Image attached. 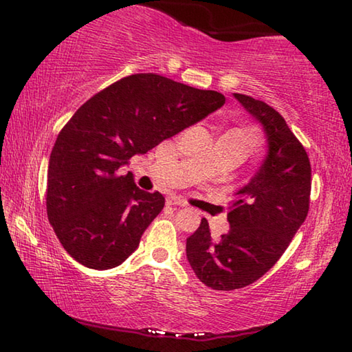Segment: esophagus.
Listing matches in <instances>:
<instances>
[{"mask_svg":"<svg viewBox=\"0 0 352 352\" xmlns=\"http://www.w3.org/2000/svg\"><path fill=\"white\" fill-rule=\"evenodd\" d=\"M168 205H172V206H186V200L178 197V195H169L168 197Z\"/></svg>","mask_w":352,"mask_h":352,"instance_id":"esophagus-1","label":"esophagus"}]
</instances>
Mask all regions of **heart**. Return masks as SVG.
<instances>
[{"mask_svg": "<svg viewBox=\"0 0 352 352\" xmlns=\"http://www.w3.org/2000/svg\"><path fill=\"white\" fill-rule=\"evenodd\" d=\"M223 136H228V138H233L236 141H239L241 144L245 146L248 151L250 148H254L259 144V135L253 127L250 126H243V127H234L226 132Z\"/></svg>", "mask_w": 352, "mask_h": 352, "instance_id": "b5f03b06", "label": "heart"}]
</instances>
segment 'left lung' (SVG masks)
<instances>
[{"instance_id": "left-lung-1", "label": "left lung", "mask_w": 352, "mask_h": 352, "mask_svg": "<svg viewBox=\"0 0 352 352\" xmlns=\"http://www.w3.org/2000/svg\"><path fill=\"white\" fill-rule=\"evenodd\" d=\"M264 127L269 152L256 175L237 190L228 212L230 231L214 241L206 219L186 239L197 278L214 290H234L265 275L281 258L311 204V162L284 118L262 100L234 93Z\"/></svg>"}]
</instances>
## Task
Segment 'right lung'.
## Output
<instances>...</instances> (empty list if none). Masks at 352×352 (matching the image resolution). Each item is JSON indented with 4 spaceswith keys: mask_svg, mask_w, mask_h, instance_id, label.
<instances>
[{
    "mask_svg": "<svg viewBox=\"0 0 352 352\" xmlns=\"http://www.w3.org/2000/svg\"><path fill=\"white\" fill-rule=\"evenodd\" d=\"M225 104L222 93L141 73L94 94L65 124L47 168L46 210L71 258L94 270L122 264L164 208L121 166Z\"/></svg>",
    "mask_w": 352,
    "mask_h": 352,
    "instance_id": "obj_1",
    "label": "right lung"
}]
</instances>
